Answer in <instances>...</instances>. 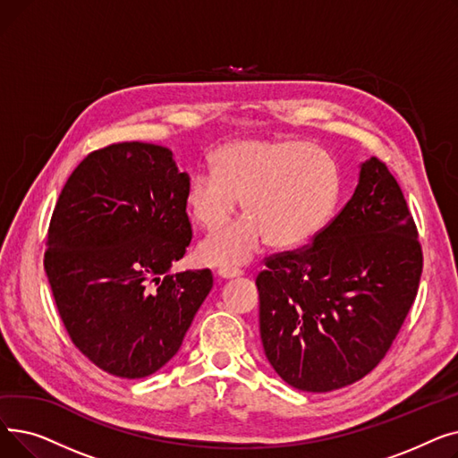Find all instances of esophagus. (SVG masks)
<instances>
[{
  "mask_svg": "<svg viewBox=\"0 0 458 458\" xmlns=\"http://www.w3.org/2000/svg\"><path fill=\"white\" fill-rule=\"evenodd\" d=\"M216 275H219L221 278H237V276H242L243 273L235 269V267H221L219 271H216Z\"/></svg>",
  "mask_w": 458,
  "mask_h": 458,
  "instance_id": "34e87169",
  "label": "esophagus"
}]
</instances>
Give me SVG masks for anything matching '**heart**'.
Listing matches in <instances>:
<instances>
[{"label":"heart","mask_w":458,"mask_h":458,"mask_svg":"<svg viewBox=\"0 0 458 458\" xmlns=\"http://www.w3.org/2000/svg\"><path fill=\"white\" fill-rule=\"evenodd\" d=\"M243 199L247 219L209 235L199 256L209 266L249 261L263 243L292 250L311 242L340 199L334 161L295 139L243 137L213 154V173L191 174L185 204L208 232L223 228Z\"/></svg>","instance_id":"heart-1"}]
</instances>
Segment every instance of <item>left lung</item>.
Wrapping results in <instances>:
<instances>
[{"label": "left lung", "mask_w": 458, "mask_h": 458, "mask_svg": "<svg viewBox=\"0 0 458 458\" xmlns=\"http://www.w3.org/2000/svg\"><path fill=\"white\" fill-rule=\"evenodd\" d=\"M263 263L256 285L267 360L293 388L332 392L390 351L416 301L423 252L397 180L371 157L310 245Z\"/></svg>", "instance_id": "1"}]
</instances>
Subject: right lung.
Returning <instances> with one entry per match:
<instances>
[{"mask_svg":"<svg viewBox=\"0 0 458 458\" xmlns=\"http://www.w3.org/2000/svg\"><path fill=\"white\" fill-rule=\"evenodd\" d=\"M187 182L171 150L133 140L90 152L61 191L44 269L72 344L109 375L163 368L211 290L209 269L168 273L192 237Z\"/></svg>","mask_w":458,"mask_h":458,"instance_id":"right-lung-1","label":"right lung"}]
</instances>
